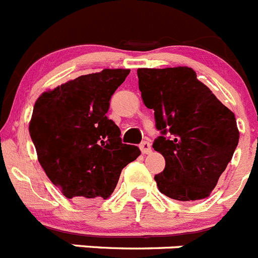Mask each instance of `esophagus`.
<instances>
[{
	"instance_id": "obj_1",
	"label": "esophagus",
	"mask_w": 258,
	"mask_h": 258,
	"mask_svg": "<svg viewBox=\"0 0 258 258\" xmlns=\"http://www.w3.org/2000/svg\"><path fill=\"white\" fill-rule=\"evenodd\" d=\"M140 150L143 154H150L152 153V144L149 141H143L140 144Z\"/></svg>"
}]
</instances>
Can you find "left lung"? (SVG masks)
I'll use <instances>...</instances> for the list:
<instances>
[{
  "mask_svg": "<svg viewBox=\"0 0 258 258\" xmlns=\"http://www.w3.org/2000/svg\"><path fill=\"white\" fill-rule=\"evenodd\" d=\"M138 77L144 104L154 110L163 135L153 144L166 161L154 176L158 189L181 202L208 198L238 145L235 115L191 68H140Z\"/></svg>",
  "mask_w": 258,
  "mask_h": 258,
  "instance_id": "left-lung-1",
  "label": "left lung"
}]
</instances>
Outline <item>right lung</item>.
<instances>
[{
	"label": "right lung",
	"mask_w": 258,
	"mask_h": 258,
	"mask_svg": "<svg viewBox=\"0 0 258 258\" xmlns=\"http://www.w3.org/2000/svg\"><path fill=\"white\" fill-rule=\"evenodd\" d=\"M130 69H103L39 95L29 134L37 158L69 199H108L122 169L140 155L122 144L120 130L106 117L109 100Z\"/></svg>",
	"instance_id": "right-lung-1"
}]
</instances>
